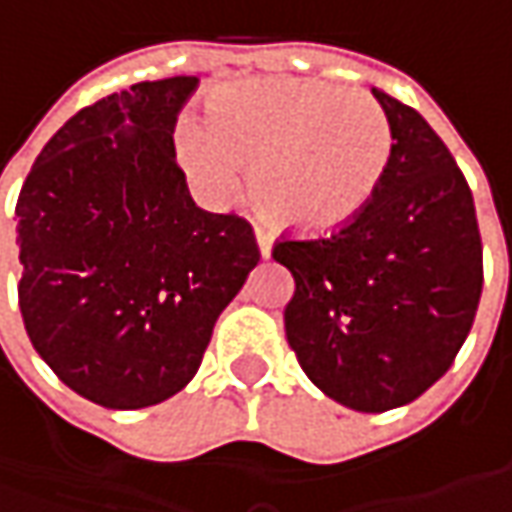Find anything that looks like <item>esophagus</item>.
Instances as JSON below:
<instances>
[{"instance_id":"34e87169","label":"esophagus","mask_w":512,"mask_h":512,"mask_svg":"<svg viewBox=\"0 0 512 512\" xmlns=\"http://www.w3.org/2000/svg\"><path fill=\"white\" fill-rule=\"evenodd\" d=\"M256 242H259V253H262V259L270 256V250H273V233L265 230V227H256Z\"/></svg>"}]
</instances>
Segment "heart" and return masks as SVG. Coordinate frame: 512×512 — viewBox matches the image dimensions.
<instances>
[{"label":"heart","instance_id":"b5f03b06","mask_svg":"<svg viewBox=\"0 0 512 512\" xmlns=\"http://www.w3.org/2000/svg\"><path fill=\"white\" fill-rule=\"evenodd\" d=\"M176 153L190 182L225 199L250 170L253 199L276 225L330 233L373 202L393 130L376 96L316 79L262 76L222 88L205 128L185 122Z\"/></svg>","mask_w":512,"mask_h":512}]
</instances>
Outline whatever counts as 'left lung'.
<instances>
[{
    "label": "left lung",
    "instance_id": "1",
    "mask_svg": "<svg viewBox=\"0 0 512 512\" xmlns=\"http://www.w3.org/2000/svg\"><path fill=\"white\" fill-rule=\"evenodd\" d=\"M393 153L362 213L319 239H282L293 273L285 333L333 402L384 413L419 399L456 359L482 296V236L462 170L422 113L373 88Z\"/></svg>",
    "mask_w": 512,
    "mask_h": 512
}]
</instances>
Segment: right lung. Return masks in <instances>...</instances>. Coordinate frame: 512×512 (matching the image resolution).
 Listing matches in <instances>:
<instances>
[{
  "label": "right lung",
  "instance_id": "add662e5",
  "mask_svg": "<svg viewBox=\"0 0 512 512\" xmlns=\"http://www.w3.org/2000/svg\"><path fill=\"white\" fill-rule=\"evenodd\" d=\"M196 88L170 76L82 108L16 202L30 342L73 393L110 410L179 393L259 265L250 222L196 207L176 165V116Z\"/></svg>",
  "mask_w": 512,
  "mask_h": 512
}]
</instances>
